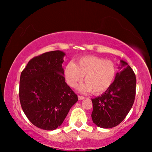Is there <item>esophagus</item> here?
Returning a JSON list of instances; mask_svg holds the SVG:
<instances>
[{
	"label": "esophagus",
	"instance_id": "34e87169",
	"mask_svg": "<svg viewBox=\"0 0 152 152\" xmlns=\"http://www.w3.org/2000/svg\"><path fill=\"white\" fill-rule=\"evenodd\" d=\"M78 99H80V100H82V99H84V97L81 96V95H78Z\"/></svg>",
	"mask_w": 152,
	"mask_h": 152
}]
</instances>
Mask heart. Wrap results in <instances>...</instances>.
Segmentation results:
<instances>
[{
  "mask_svg": "<svg viewBox=\"0 0 152 152\" xmlns=\"http://www.w3.org/2000/svg\"><path fill=\"white\" fill-rule=\"evenodd\" d=\"M116 73L117 68L113 61L93 55L80 57L76 64L70 61L64 70L66 82L70 86L75 87L85 75L86 83L79 91L82 93L92 91L95 94L107 91L113 84Z\"/></svg>",
  "mask_w": 152,
  "mask_h": 152,
  "instance_id": "heart-1",
  "label": "heart"
}]
</instances>
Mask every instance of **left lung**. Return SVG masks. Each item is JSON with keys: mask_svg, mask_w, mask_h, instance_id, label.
<instances>
[{"mask_svg": "<svg viewBox=\"0 0 152 152\" xmlns=\"http://www.w3.org/2000/svg\"><path fill=\"white\" fill-rule=\"evenodd\" d=\"M115 80L101 96L92 99L93 123L104 129L117 126L126 118L134 104L136 79L129 64L120 60Z\"/></svg>", "mask_w": 152, "mask_h": 152, "instance_id": "1", "label": "left lung"}]
</instances>
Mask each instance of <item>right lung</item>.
<instances>
[{"label": "right lung", "instance_id": "add662e5", "mask_svg": "<svg viewBox=\"0 0 152 152\" xmlns=\"http://www.w3.org/2000/svg\"><path fill=\"white\" fill-rule=\"evenodd\" d=\"M60 50L43 53L27 64L20 77L19 99L28 120L43 130L61 126L77 95L65 82Z\"/></svg>", "mask_w": 152, "mask_h": 152}]
</instances>
